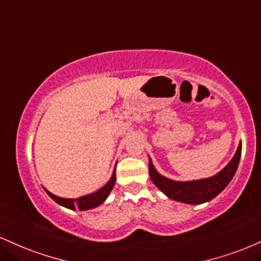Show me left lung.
Listing matches in <instances>:
<instances>
[{
  "label": "left lung",
  "instance_id": "8db88e82",
  "mask_svg": "<svg viewBox=\"0 0 261 261\" xmlns=\"http://www.w3.org/2000/svg\"><path fill=\"white\" fill-rule=\"evenodd\" d=\"M242 142L238 144L233 158L221 171H219L212 177L193 181H175L163 176L155 170L149 156V177L153 184L170 199L186 204H202L215 198L230 184L232 177L236 174L238 164H240Z\"/></svg>",
  "mask_w": 261,
  "mask_h": 261
}]
</instances>
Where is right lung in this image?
Instances as JSON below:
<instances>
[{
	"instance_id": "obj_1",
	"label": "right lung",
	"mask_w": 261,
	"mask_h": 261,
	"mask_svg": "<svg viewBox=\"0 0 261 261\" xmlns=\"http://www.w3.org/2000/svg\"><path fill=\"white\" fill-rule=\"evenodd\" d=\"M115 180H117V178H115V168H114V171H113L111 180L107 182L105 186L99 188V190L96 191V192L79 197V198H62V197H58L56 196V194L51 193L48 190H46V188L45 191L56 203H58L59 205L64 206V208H68L70 210H76V209L89 210V209L96 208V206L100 205V204L105 202L107 197L109 196V193L112 192L113 187H114Z\"/></svg>"
}]
</instances>
